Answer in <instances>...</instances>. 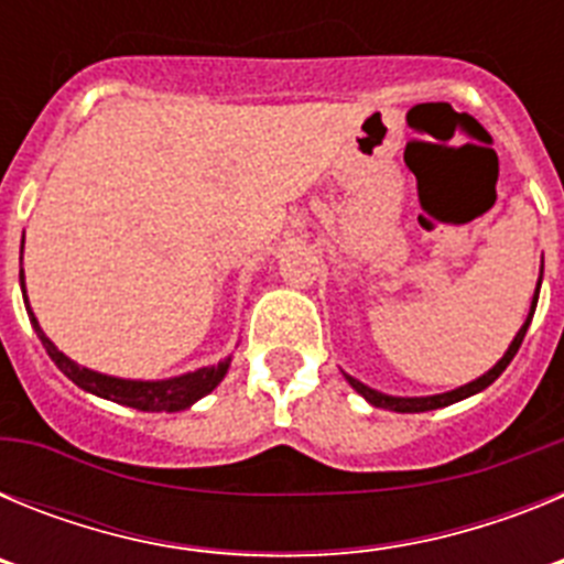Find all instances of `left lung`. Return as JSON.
<instances>
[{
  "label": "left lung",
  "instance_id": "8db88e82",
  "mask_svg": "<svg viewBox=\"0 0 564 564\" xmlns=\"http://www.w3.org/2000/svg\"><path fill=\"white\" fill-rule=\"evenodd\" d=\"M540 282H542V276H540ZM536 296H540V285H536ZM536 296H534V302H531V313H528L525 325L520 327V333L514 336V341H511V347L506 350V356H502L500 361H497L495 367L486 372V376L477 378V381H471V383H466V387H460V390H452V392H443V395H430V398H392V395H383V392L370 390V387H364L361 381H356V378H350V376H347V381H350L352 390H356L358 395L367 398L372 406H381V410H392V412H430V410H441V406H449V403H455V401H463V398L486 390L488 383H495L497 378H500V372L506 370L508 364H511V358L517 356L522 338H525L528 325H531V316H534V311H536Z\"/></svg>",
  "mask_w": 564,
  "mask_h": 564
}]
</instances>
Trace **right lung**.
Instances as JSON below:
<instances>
[{"label":"right lung","instance_id":"1","mask_svg":"<svg viewBox=\"0 0 564 564\" xmlns=\"http://www.w3.org/2000/svg\"><path fill=\"white\" fill-rule=\"evenodd\" d=\"M22 293H24V279H22ZM28 316L30 322H33V327H36V336L42 338L47 356L56 361V367L69 378V381L78 383L82 390L93 392V395L107 398V401H115V403H123V406H132V410H141V412L188 410L194 401H200L203 395H208V392H212L223 378H226L228 361H231V358H226V361L214 364V367H203V370L188 372V376H181V378H169V381H127V378L101 376V372H93L87 370V367H78L76 361H69V358L58 350L56 344L44 336V330L39 327L30 305H28Z\"/></svg>","mask_w":564,"mask_h":564}]
</instances>
